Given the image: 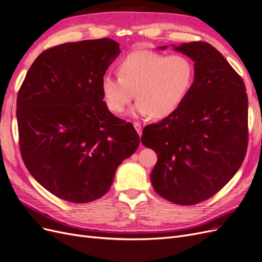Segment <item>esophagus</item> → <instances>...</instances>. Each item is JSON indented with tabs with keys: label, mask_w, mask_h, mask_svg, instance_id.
<instances>
[{
	"label": "esophagus",
	"mask_w": 262,
	"mask_h": 262,
	"mask_svg": "<svg viewBox=\"0 0 262 262\" xmlns=\"http://www.w3.org/2000/svg\"><path fill=\"white\" fill-rule=\"evenodd\" d=\"M133 125H134V128H135V130H137V132H138V134L140 135H142V125H141V123H139V122H134L133 123Z\"/></svg>",
	"instance_id": "obj_1"
}]
</instances>
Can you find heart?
<instances>
[{
  "mask_svg": "<svg viewBox=\"0 0 262 262\" xmlns=\"http://www.w3.org/2000/svg\"><path fill=\"white\" fill-rule=\"evenodd\" d=\"M118 76L104 75L101 89L107 108L121 114L134 99V116L164 118L179 108L194 80L192 61L183 55L167 56L151 50H135L117 66Z\"/></svg>",
  "mask_w": 262,
  "mask_h": 262,
  "instance_id": "obj_1",
  "label": "heart"
}]
</instances>
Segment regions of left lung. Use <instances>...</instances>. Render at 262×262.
<instances>
[{"instance_id": "left-lung-1", "label": "left lung", "mask_w": 262, "mask_h": 262, "mask_svg": "<svg viewBox=\"0 0 262 262\" xmlns=\"http://www.w3.org/2000/svg\"><path fill=\"white\" fill-rule=\"evenodd\" d=\"M172 46L194 62L193 85L174 113L146 125L141 141L158 154L150 174L155 191L175 204L193 205L217 193L242 164L248 99L242 77L211 44Z\"/></svg>"}]
</instances>
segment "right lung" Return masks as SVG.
I'll list each match as a JSON object with an SVG mask.
<instances>
[{"label":"right lung","instance_id":"1","mask_svg":"<svg viewBox=\"0 0 262 262\" xmlns=\"http://www.w3.org/2000/svg\"><path fill=\"white\" fill-rule=\"evenodd\" d=\"M119 54L111 38L51 47L35 59L18 91L23 160L35 181L62 200L103 196L118 165L139 147L132 123L103 101L102 78Z\"/></svg>","mask_w":262,"mask_h":262}]
</instances>
